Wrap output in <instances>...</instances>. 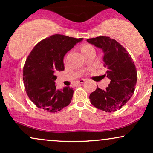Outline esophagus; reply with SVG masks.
<instances>
[{"instance_id":"1","label":"esophagus","mask_w":153,"mask_h":153,"mask_svg":"<svg viewBox=\"0 0 153 153\" xmlns=\"http://www.w3.org/2000/svg\"><path fill=\"white\" fill-rule=\"evenodd\" d=\"M85 81V79H81V80H79L78 82H79V83H83V82Z\"/></svg>"}]
</instances>
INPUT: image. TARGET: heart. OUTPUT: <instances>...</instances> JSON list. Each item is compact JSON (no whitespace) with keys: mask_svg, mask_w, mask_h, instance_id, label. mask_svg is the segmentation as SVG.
Returning a JSON list of instances; mask_svg holds the SVG:
<instances>
[{"mask_svg":"<svg viewBox=\"0 0 153 153\" xmlns=\"http://www.w3.org/2000/svg\"><path fill=\"white\" fill-rule=\"evenodd\" d=\"M91 49H94V47H93L90 45H82V47H81L82 53L86 52V51H88V50H91Z\"/></svg>","mask_w":153,"mask_h":153,"instance_id":"b5f03b06","label":"heart"}]
</instances>
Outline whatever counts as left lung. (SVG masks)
<instances>
[{"mask_svg":"<svg viewBox=\"0 0 153 153\" xmlns=\"http://www.w3.org/2000/svg\"><path fill=\"white\" fill-rule=\"evenodd\" d=\"M87 42L102 50L104 67L108 69L106 76L111 80L105 90L97 88L90 94L91 104L106 112L116 111L134 94L137 79L134 62L129 52L115 39L101 36Z\"/></svg>","mask_w":153,"mask_h":153,"instance_id":"1","label":"left lung"}]
</instances>
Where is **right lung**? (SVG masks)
Masks as SVG:
<instances>
[{
  "instance_id": "right-lung-1",
  "label": "right lung",
  "mask_w": 153,
  "mask_h": 153,
  "mask_svg": "<svg viewBox=\"0 0 153 153\" xmlns=\"http://www.w3.org/2000/svg\"><path fill=\"white\" fill-rule=\"evenodd\" d=\"M82 40L54 34L42 40L31 50L24 64L23 80L26 94L38 108L54 113L71 103L73 88H56L55 73L64 71L65 55Z\"/></svg>"
}]
</instances>
